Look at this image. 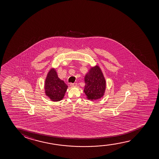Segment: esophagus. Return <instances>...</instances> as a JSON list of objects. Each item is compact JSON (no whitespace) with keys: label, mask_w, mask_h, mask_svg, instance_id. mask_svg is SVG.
<instances>
[{"label":"esophagus","mask_w":159,"mask_h":159,"mask_svg":"<svg viewBox=\"0 0 159 159\" xmlns=\"http://www.w3.org/2000/svg\"><path fill=\"white\" fill-rule=\"evenodd\" d=\"M70 87H76V86H77V84H76V83H75V84H70Z\"/></svg>","instance_id":"1"}]
</instances>
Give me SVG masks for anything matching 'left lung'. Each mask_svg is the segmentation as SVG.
Returning a JSON list of instances; mask_svg holds the SVG:
<instances>
[{
	"mask_svg": "<svg viewBox=\"0 0 159 159\" xmlns=\"http://www.w3.org/2000/svg\"><path fill=\"white\" fill-rule=\"evenodd\" d=\"M85 87L84 92L89 100L100 99L104 95L107 83L100 67H91L84 77Z\"/></svg>",
	"mask_w": 159,
	"mask_h": 159,
	"instance_id": "obj_1",
	"label": "left lung"
}]
</instances>
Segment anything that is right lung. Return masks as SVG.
Instances as JSON below:
<instances>
[{"mask_svg":"<svg viewBox=\"0 0 159 159\" xmlns=\"http://www.w3.org/2000/svg\"><path fill=\"white\" fill-rule=\"evenodd\" d=\"M45 95L54 102L63 99L68 89L67 85L59 78L55 68H51L44 81Z\"/></svg>","mask_w":159,"mask_h":159,"instance_id":"1","label":"right lung"}]
</instances>
